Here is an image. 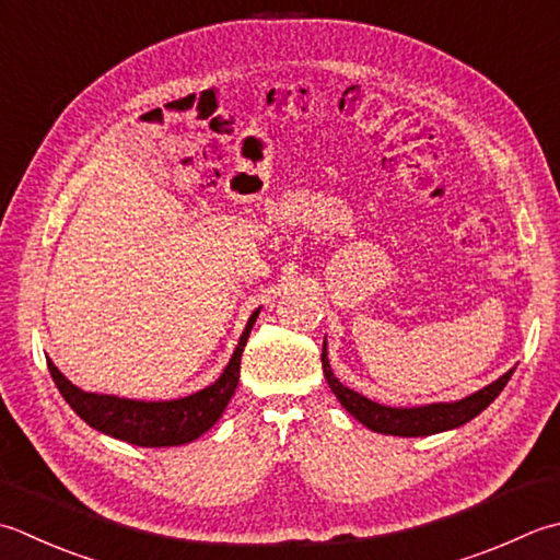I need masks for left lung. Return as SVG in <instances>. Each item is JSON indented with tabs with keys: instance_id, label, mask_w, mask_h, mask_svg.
<instances>
[{
	"instance_id": "left-lung-1",
	"label": "left lung",
	"mask_w": 560,
	"mask_h": 560,
	"mask_svg": "<svg viewBox=\"0 0 560 560\" xmlns=\"http://www.w3.org/2000/svg\"><path fill=\"white\" fill-rule=\"evenodd\" d=\"M323 371L327 378V386L332 388L337 400L342 402V408L354 415V418L366 424L369 430L381 432V434H393V436H427L446 430H456L466 422H470L476 415L483 412L488 405L500 396V390L508 386L510 376L514 369H510L505 376L492 381L490 386L480 388L474 396L454 402H432V405H420V408H388V405H381L361 396V393L347 388L339 383V378L332 374L330 361H327V342H323Z\"/></svg>"
}]
</instances>
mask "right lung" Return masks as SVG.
<instances>
[{"instance_id":"add662e5","label":"right lung","mask_w":560,"mask_h":560,"mask_svg":"<svg viewBox=\"0 0 560 560\" xmlns=\"http://www.w3.org/2000/svg\"><path fill=\"white\" fill-rule=\"evenodd\" d=\"M259 308L249 315L247 327L240 342L230 357L225 371L215 383L206 386L199 393H191L177 400H128L116 396H98V393H86L77 388L72 381L65 378L58 366L48 359L50 376L55 386L68 400L70 408L80 418L104 432L114 440L136 444V446H179L186 442L199 440L203 432L221 420L223 410L228 408L230 398L237 388L240 381V357L247 345L252 325H255Z\"/></svg>"}]
</instances>
